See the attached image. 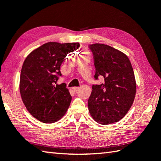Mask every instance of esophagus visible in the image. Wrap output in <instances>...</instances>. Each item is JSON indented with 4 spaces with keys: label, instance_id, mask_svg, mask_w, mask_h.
I'll use <instances>...</instances> for the list:
<instances>
[{
    "label": "esophagus",
    "instance_id": "34e87169",
    "mask_svg": "<svg viewBox=\"0 0 161 161\" xmlns=\"http://www.w3.org/2000/svg\"><path fill=\"white\" fill-rule=\"evenodd\" d=\"M79 88H80V87H73V90L75 92H76L77 90H79Z\"/></svg>",
    "mask_w": 161,
    "mask_h": 161
}]
</instances>
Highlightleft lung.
Wrapping results in <instances>:
<instances>
[{
	"mask_svg": "<svg viewBox=\"0 0 161 161\" xmlns=\"http://www.w3.org/2000/svg\"><path fill=\"white\" fill-rule=\"evenodd\" d=\"M94 58V77L104 82L93 84L88 101L90 114L101 125L120 120L134 101L136 83L131 64L121 51L101 43L89 46Z\"/></svg>",
	"mask_w": 161,
	"mask_h": 161,
	"instance_id": "8db88e82",
	"label": "left lung"
}]
</instances>
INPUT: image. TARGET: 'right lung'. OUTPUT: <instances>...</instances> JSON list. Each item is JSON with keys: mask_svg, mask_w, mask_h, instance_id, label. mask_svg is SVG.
<instances>
[{"mask_svg": "<svg viewBox=\"0 0 161 161\" xmlns=\"http://www.w3.org/2000/svg\"><path fill=\"white\" fill-rule=\"evenodd\" d=\"M79 43L48 42L26 57L20 76V93L30 114L44 123L59 120L69 107L72 97L66 84H57L60 66Z\"/></svg>", "mask_w": 161, "mask_h": 161, "instance_id": "add662e5", "label": "right lung"}]
</instances>
